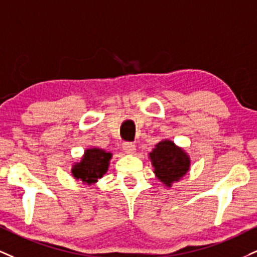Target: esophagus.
<instances>
[{
  "label": "esophagus",
  "mask_w": 257,
  "mask_h": 257,
  "mask_svg": "<svg viewBox=\"0 0 257 257\" xmlns=\"http://www.w3.org/2000/svg\"><path fill=\"white\" fill-rule=\"evenodd\" d=\"M123 150L126 154H133L135 152L134 142H123Z\"/></svg>",
  "instance_id": "1"
}]
</instances>
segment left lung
Returning <instances> with one entry per match:
<instances>
[{
  "label": "left lung",
  "mask_w": 257,
  "mask_h": 257,
  "mask_svg": "<svg viewBox=\"0 0 257 257\" xmlns=\"http://www.w3.org/2000/svg\"><path fill=\"white\" fill-rule=\"evenodd\" d=\"M150 158L154 174L168 187L183 177L190 166V158L187 153L170 140H163L156 145Z\"/></svg>",
  "instance_id": "left-lung-1"
}]
</instances>
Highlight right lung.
Wrapping results in <instances>:
<instances>
[{
  "label": "right lung",
  "mask_w": 257,
  "mask_h": 257,
  "mask_svg": "<svg viewBox=\"0 0 257 257\" xmlns=\"http://www.w3.org/2000/svg\"><path fill=\"white\" fill-rule=\"evenodd\" d=\"M111 157L112 154L100 148L86 150L81 162L73 165L72 174L76 179H81L82 183H95L106 174Z\"/></svg>",
  "instance_id": "right-lung-1"
}]
</instances>
